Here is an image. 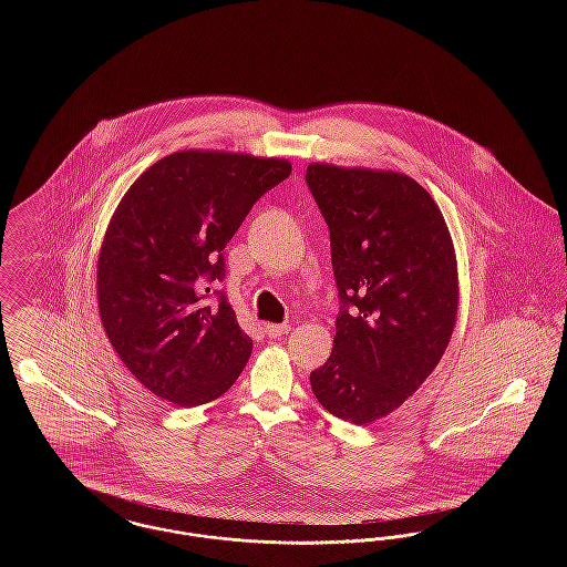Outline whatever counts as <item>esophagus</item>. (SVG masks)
<instances>
[{
  "label": "esophagus",
  "mask_w": 567,
  "mask_h": 567,
  "mask_svg": "<svg viewBox=\"0 0 567 567\" xmlns=\"http://www.w3.org/2000/svg\"><path fill=\"white\" fill-rule=\"evenodd\" d=\"M264 331H266L268 338H280V336H287L291 331V324L266 323L264 324Z\"/></svg>",
  "instance_id": "obj_1"
}]
</instances>
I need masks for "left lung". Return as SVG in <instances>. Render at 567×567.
Returning a JSON list of instances; mask_svg holds the SVG:
<instances>
[{"label": "left lung", "mask_w": 567, "mask_h": 567, "mask_svg": "<svg viewBox=\"0 0 567 567\" xmlns=\"http://www.w3.org/2000/svg\"><path fill=\"white\" fill-rule=\"evenodd\" d=\"M340 296L333 351L310 374L327 412L368 425L440 363L457 319L455 248L432 195L398 172L310 163Z\"/></svg>", "instance_id": "1"}]
</instances>
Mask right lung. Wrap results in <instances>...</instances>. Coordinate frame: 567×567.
I'll return each mask as SVG.
<instances>
[{
	"mask_svg": "<svg viewBox=\"0 0 567 567\" xmlns=\"http://www.w3.org/2000/svg\"><path fill=\"white\" fill-rule=\"evenodd\" d=\"M291 174L285 159L181 151L153 163L110 218L97 306L110 344L151 393L193 408L220 398L252 351L227 297L223 248L255 202Z\"/></svg>",
	"mask_w": 567,
	"mask_h": 567,
	"instance_id": "obj_1",
	"label": "right lung"
}]
</instances>
